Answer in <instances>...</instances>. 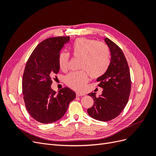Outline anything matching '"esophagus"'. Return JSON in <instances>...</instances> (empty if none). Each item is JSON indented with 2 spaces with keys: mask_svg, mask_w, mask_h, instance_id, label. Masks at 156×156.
Here are the masks:
<instances>
[{
  "mask_svg": "<svg viewBox=\"0 0 156 156\" xmlns=\"http://www.w3.org/2000/svg\"><path fill=\"white\" fill-rule=\"evenodd\" d=\"M84 93H81V92H76V96L77 97H79V96H84Z\"/></svg>",
  "mask_w": 156,
  "mask_h": 156,
  "instance_id": "obj_1",
  "label": "esophagus"
}]
</instances>
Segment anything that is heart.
Here are the masks:
<instances>
[{
	"instance_id": "heart-1",
	"label": "heart",
	"mask_w": 156,
	"mask_h": 156,
	"mask_svg": "<svg viewBox=\"0 0 156 156\" xmlns=\"http://www.w3.org/2000/svg\"><path fill=\"white\" fill-rule=\"evenodd\" d=\"M69 49L72 55L79 58V68L86 70H79L66 75L65 82L70 88L82 90L88 81L87 73L91 77L98 78L107 71L110 64V53L105 44L80 37L71 44ZM68 60V53L62 52L59 54L58 62L61 69H66Z\"/></svg>"
}]
</instances>
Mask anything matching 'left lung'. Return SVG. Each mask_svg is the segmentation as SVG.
I'll return each instance as SVG.
<instances>
[{"instance_id":"obj_1","label":"left lung","mask_w":156,"mask_h":156,"mask_svg":"<svg viewBox=\"0 0 156 156\" xmlns=\"http://www.w3.org/2000/svg\"><path fill=\"white\" fill-rule=\"evenodd\" d=\"M105 42L111 53L110 64L107 72L97 79L99 87L103 90L101 95L96 98L90 92L94 105L87 110L93 119L107 122L119 116L126 106L131 92V77L128 64L122 49L108 38Z\"/></svg>"}]
</instances>
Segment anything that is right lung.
Returning a JSON list of instances; mask_svg holds the SVG:
<instances>
[{"instance_id": "right-lung-1", "label": "right lung", "mask_w": 156, "mask_h": 156, "mask_svg": "<svg viewBox=\"0 0 156 156\" xmlns=\"http://www.w3.org/2000/svg\"><path fill=\"white\" fill-rule=\"evenodd\" d=\"M69 36L49 37L36 46L23 73L22 90L25 106L36 121L49 124L58 120L66 112L76 94L68 87L56 94L51 88L52 78L59 72L58 58Z\"/></svg>"}]
</instances>
